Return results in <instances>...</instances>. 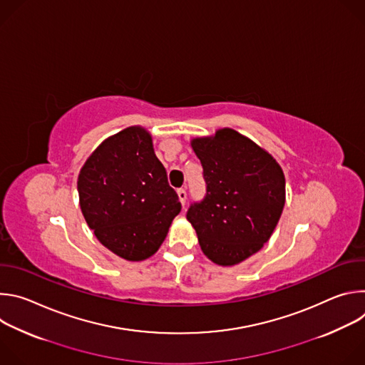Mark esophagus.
<instances>
[{"instance_id": "esophagus-1", "label": "esophagus", "mask_w": 365, "mask_h": 365, "mask_svg": "<svg viewBox=\"0 0 365 365\" xmlns=\"http://www.w3.org/2000/svg\"><path fill=\"white\" fill-rule=\"evenodd\" d=\"M178 196H179V200H180V203L185 206V202H186V190L183 189V187H180V189H178Z\"/></svg>"}]
</instances>
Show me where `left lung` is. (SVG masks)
<instances>
[{
  "mask_svg": "<svg viewBox=\"0 0 365 365\" xmlns=\"http://www.w3.org/2000/svg\"><path fill=\"white\" fill-rule=\"evenodd\" d=\"M190 145L203 168L206 193L186 214L203 254L234 266L262 250L272 237L286 200L279 163L266 150L232 128Z\"/></svg>",
  "mask_w": 365,
  "mask_h": 365,
  "instance_id": "1",
  "label": "left lung"
}]
</instances>
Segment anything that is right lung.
<instances>
[{
  "instance_id": "obj_1",
  "label": "right lung",
  "mask_w": 365,
  "mask_h": 365,
  "mask_svg": "<svg viewBox=\"0 0 365 365\" xmlns=\"http://www.w3.org/2000/svg\"><path fill=\"white\" fill-rule=\"evenodd\" d=\"M78 192L85 221L99 242L128 262L158 251L182 210L143 127L102 141L81 169Z\"/></svg>"
}]
</instances>
